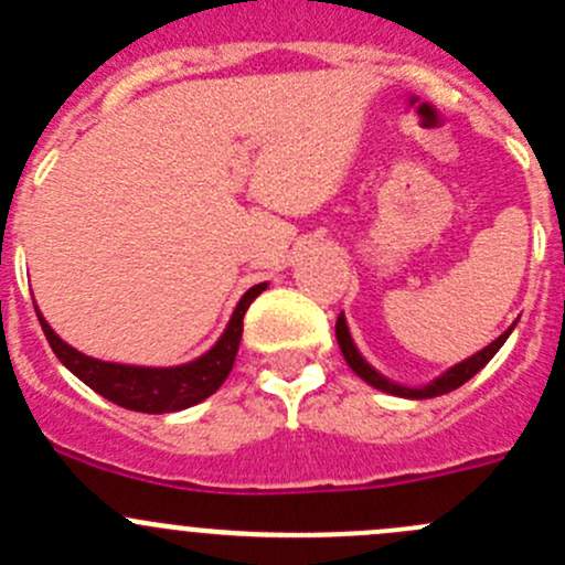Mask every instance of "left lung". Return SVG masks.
I'll return each mask as SVG.
<instances>
[{
    "label": "left lung",
    "mask_w": 565,
    "mask_h": 565,
    "mask_svg": "<svg viewBox=\"0 0 565 565\" xmlns=\"http://www.w3.org/2000/svg\"><path fill=\"white\" fill-rule=\"evenodd\" d=\"M514 324H516V322H514ZM514 324H511V328L505 330L503 335H498V339H494L492 344L483 347L481 352H476V355H472V358H465V361L457 363V366L448 369L446 374H440V377H435V380H431V383L418 385V388H409V385L393 383V380L383 377V374H380L377 369L369 366V361L361 355V352H358L355 341H352L350 328H347L344 315H339V319H335V339H339L341 355H344V361L350 363L352 372H355L361 380H366V383L372 385V388L385 391V393H391V396H402V398H435V396H443V393L457 391L459 385L467 383V380L476 377V374L481 372V369L487 366L489 361H492L494 352H498L500 347L505 344V339H509V335H511V330H514Z\"/></svg>",
    "instance_id": "left-lung-1"
}]
</instances>
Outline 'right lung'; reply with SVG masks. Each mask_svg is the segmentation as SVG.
<instances>
[{"label":"right lung","instance_id":"obj_1","mask_svg":"<svg viewBox=\"0 0 565 565\" xmlns=\"http://www.w3.org/2000/svg\"><path fill=\"white\" fill-rule=\"evenodd\" d=\"M267 284H256L241 298L237 309L232 311L230 324L221 333V339L210 347L204 355L196 361L182 363V366H128V363H108L89 358L84 352L73 350L71 344L60 339L45 322L43 315L38 311L40 328H43L45 339H49L51 350L60 358L62 366L71 369L84 385H89L95 393L108 398V402L119 404L125 409H136V413H177V409L193 407V404L204 402L213 396L215 391L224 385L230 377L232 366H235L237 347H241L243 335V317H246L248 306L254 303L256 295L265 292Z\"/></svg>","mask_w":565,"mask_h":565}]
</instances>
